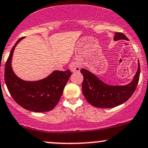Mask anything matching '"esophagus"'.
Wrapping results in <instances>:
<instances>
[{
  "label": "esophagus",
  "mask_w": 148,
  "mask_h": 148,
  "mask_svg": "<svg viewBox=\"0 0 148 148\" xmlns=\"http://www.w3.org/2000/svg\"><path fill=\"white\" fill-rule=\"evenodd\" d=\"M69 67H70L71 71H73V72H78L81 69L80 64L79 62H71Z\"/></svg>",
  "instance_id": "1"
}]
</instances>
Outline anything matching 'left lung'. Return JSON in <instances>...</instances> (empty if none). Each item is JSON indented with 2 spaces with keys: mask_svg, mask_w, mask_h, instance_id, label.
<instances>
[{
  "mask_svg": "<svg viewBox=\"0 0 148 148\" xmlns=\"http://www.w3.org/2000/svg\"><path fill=\"white\" fill-rule=\"evenodd\" d=\"M114 39L128 40V38L121 32H115ZM81 73L84 76L83 94L88 103L95 108H112L121 105L131 98L138 83L140 67L138 62V68L134 79L125 86L108 85L85 69H81Z\"/></svg>",
  "mask_w": 148,
  "mask_h": 148,
  "instance_id": "1",
  "label": "left lung"
}]
</instances>
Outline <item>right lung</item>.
<instances>
[{"label":"right lung","instance_id":"add662e5","mask_svg":"<svg viewBox=\"0 0 148 148\" xmlns=\"http://www.w3.org/2000/svg\"><path fill=\"white\" fill-rule=\"evenodd\" d=\"M20 38L12 47L5 66V82L14 101L21 107L35 112H48L59 102L71 72L54 71L48 77L37 82H25L14 74L11 60L14 48L23 38Z\"/></svg>","mask_w":148,"mask_h":148}]
</instances>
